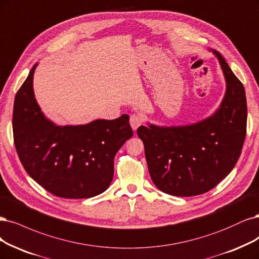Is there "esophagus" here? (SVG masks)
I'll list each match as a JSON object with an SVG mask.
<instances>
[{
    "mask_svg": "<svg viewBox=\"0 0 259 259\" xmlns=\"http://www.w3.org/2000/svg\"><path fill=\"white\" fill-rule=\"evenodd\" d=\"M130 124H131L133 131H136L139 127L140 124H141L140 115H138V114H132L131 118H130Z\"/></svg>",
    "mask_w": 259,
    "mask_h": 259,
    "instance_id": "obj_1",
    "label": "esophagus"
}]
</instances>
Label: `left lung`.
Masks as SVG:
<instances>
[{"label": "left lung", "mask_w": 259, "mask_h": 259, "mask_svg": "<svg viewBox=\"0 0 259 259\" xmlns=\"http://www.w3.org/2000/svg\"><path fill=\"white\" fill-rule=\"evenodd\" d=\"M226 90L208 118L185 125L159 126L147 122L137 135L145 145L149 172L162 192L190 197L210 191L233 170L246 133L243 84L215 50Z\"/></svg>", "instance_id": "8db88e82"}]
</instances>
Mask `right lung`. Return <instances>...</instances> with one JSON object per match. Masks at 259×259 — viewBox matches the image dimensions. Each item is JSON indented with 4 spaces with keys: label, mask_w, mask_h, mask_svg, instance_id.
<instances>
[{
    "label": "right lung",
    "mask_w": 259,
    "mask_h": 259,
    "mask_svg": "<svg viewBox=\"0 0 259 259\" xmlns=\"http://www.w3.org/2000/svg\"><path fill=\"white\" fill-rule=\"evenodd\" d=\"M37 65L15 97L13 131L18 156L32 179L58 197H94L109 187L114 156L133 136L130 117L58 125L44 114L35 99L33 78Z\"/></svg>",
    "instance_id": "add662e5"
}]
</instances>
